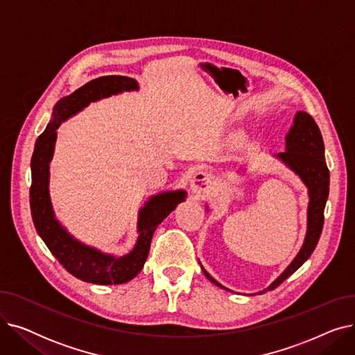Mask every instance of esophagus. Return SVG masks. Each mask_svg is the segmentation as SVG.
<instances>
[{"instance_id": "obj_1", "label": "esophagus", "mask_w": 355, "mask_h": 355, "mask_svg": "<svg viewBox=\"0 0 355 355\" xmlns=\"http://www.w3.org/2000/svg\"><path fill=\"white\" fill-rule=\"evenodd\" d=\"M190 187H191V193L196 197H204L210 193V189H211L210 177L206 173H197L190 182Z\"/></svg>"}]
</instances>
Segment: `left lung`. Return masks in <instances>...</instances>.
I'll return each instance as SVG.
<instances>
[{"mask_svg":"<svg viewBox=\"0 0 355 355\" xmlns=\"http://www.w3.org/2000/svg\"><path fill=\"white\" fill-rule=\"evenodd\" d=\"M284 164H286L291 170L300 175L304 184L308 187L309 204H308V229L304 240V245L292 260V263L284 270L273 284H270L265 291L259 293H265L268 291H273L297 269H300L318 243L322 226H324V209L327 204L328 193H329V170L325 162V149L321 130L318 125L315 123L313 118L306 112H297L293 119V125L291 126L286 135V146L285 153H279L276 155ZM202 273L206 275L210 281L226 291H230L220 285L216 279H213L204 268L201 266Z\"/></svg>","mask_w":355,"mask_h":355,"instance_id":"obj_1","label":"left lung"}]
</instances>
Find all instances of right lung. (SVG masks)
I'll use <instances>...</instances> for the list:
<instances>
[{
  "mask_svg": "<svg viewBox=\"0 0 355 355\" xmlns=\"http://www.w3.org/2000/svg\"><path fill=\"white\" fill-rule=\"evenodd\" d=\"M138 90V83L126 76H102L83 85L71 95L64 96L53 109V121L37 138L31 157L30 207L37 233L60 265L80 281L96 285H121L134 279L144 268L154 232L162 220L174 211L187 194L184 190L161 193L145 202L138 217V241L132 252L115 257L86 246L74 239L55 220L49 194V164L53 158L58 128L63 121L78 114L90 102L121 92Z\"/></svg>",
  "mask_w": 355,
  "mask_h": 355,
  "instance_id": "right-lung-1",
  "label": "right lung"
}]
</instances>
